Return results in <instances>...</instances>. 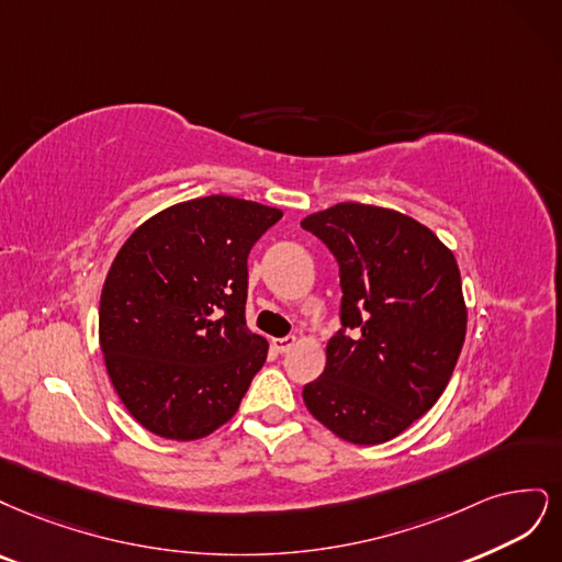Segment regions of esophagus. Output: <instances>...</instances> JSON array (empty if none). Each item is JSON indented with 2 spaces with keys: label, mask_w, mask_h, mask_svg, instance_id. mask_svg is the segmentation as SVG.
<instances>
[{
  "label": "esophagus",
  "mask_w": 562,
  "mask_h": 562,
  "mask_svg": "<svg viewBox=\"0 0 562 562\" xmlns=\"http://www.w3.org/2000/svg\"><path fill=\"white\" fill-rule=\"evenodd\" d=\"M296 346V338L294 336H284V338H273V348L278 352H286L289 348Z\"/></svg>",
  "instance_id": "obj_1"
}]
</instances>
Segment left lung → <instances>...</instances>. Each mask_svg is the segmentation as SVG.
Returning <instances> with one entry per match:
<instances>
[{"instance_id": "left-lung-1", "label": "left lung", "mask_w": 562, "mask_h": 562, "mask_svg": "<svg viewBox=\"0 0 562 562\" xmlns=\"http://www.w3.org/2000/svg\"><path fill=\"white\" fill-rule=\"evenodd\" d=\"M301 226L336 257L342 292V329L303 402L336 437L385 443L437 404L458 364L467 334L458 261L427 226L385 207L338 203Z\"/></svg>"}]
</instances>
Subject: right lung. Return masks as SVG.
<instances>
[{"label":"right lung","mask_w":562,"mask_h":562,"mask_svg":"<svg viewBox=\"0 0 562 562\" xmlns=\"http://www.w3.org/2000/svg\"><path fill=\"white\" fill-rule=\"evenodd\" d=\"M278 207L207 195L144 222L106 273L100 348L133 418L162 439H203L238 411L268 342L245 322L247 257Z\"/></svg>","instance_id":"add662e5"}]
</instances>
